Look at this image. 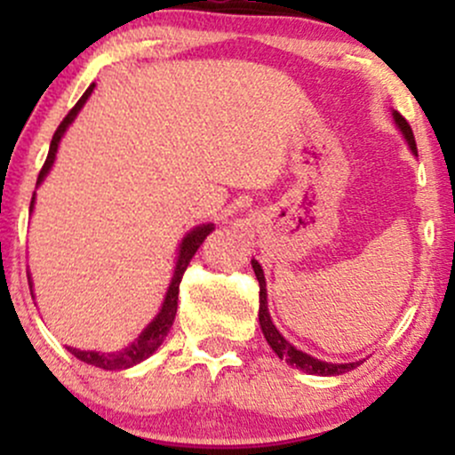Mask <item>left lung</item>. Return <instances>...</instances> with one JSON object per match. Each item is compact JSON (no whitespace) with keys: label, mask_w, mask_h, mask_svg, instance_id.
<instances>
[{"label":"left lung","mask_w":455,"mask_h":455,"mask_svg":"<svg viewBox=\"0 0 455 455\" xmlns=\"http://www.w3.org/2000/svg\"><path fill=\"white\" fill-rule=\"evenodd\" d=\"M394 122L398 124L400 132L404 134V139L409 140V148L412 154H417V145H415V137H412V130L409 126V122H406L404 117L398 111H394ZM252 269L254 274H257V280H259V323H260V329H263V336L265 340L271 348H274V353L278 355L280 359H284L286 363L293 365V368H299L304 370L307 374H316V377H336V374H344L348 372V370L357 368L362 362H353V363H327V362H321V359L316 357H310V355L304 353V351H297V348L291 344L289 340H284V336L275 329L274 323H271V316H269V307H267V289H265V274L263 269H260L259 260L252 259Z\"/></svg>","instance_id":"8db88e82"}]
</instances>
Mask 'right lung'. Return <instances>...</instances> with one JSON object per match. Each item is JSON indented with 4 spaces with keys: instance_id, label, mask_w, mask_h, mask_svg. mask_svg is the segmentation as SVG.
I'll return each instance as SVG.
<instances>
[{
    "instance_id": "right-lung-1",
    "label": "right lung",
    "mask_w": 455,
    "mask_h": 455,
    "mask_svg": "<svg viewBox=\"0 0 455 455\" xmlns=\"http://www.w3.org/2000/svg\"><path fill=\"white\" fill-rule=\"evenodd\" d=\"M93 87L96 85H90L87 87V92L83 93L81 100H78L75 107L70 108V113L66 115L64 122L60 124V128L55 130L53 134V140H51V148H49V156H46L44 160V166L43 171H40L38 175V184H43V180L46 177V173L51 171V166H53L55 162V154H57V148H60V140L64 137L66 128L70 126L72 122H75L76 113L81 111L83 104L87 102V98L92 96ZM36 196V192H34ZM34 210V198H31V205H29V212ZM213 231V224H203V227H196L195 231H190L184 237V242L180 245V257H177V263H175V271H173V280H171L169 284V291H166V297L164 301H162V307L158 312V316L154 318V321L149 323L148 327H145V331L140 333V336L134 340L130 347L124 348V351L119 353H98V351H78V348H70L68 347V351L75 355L76 359H81V362L90 363V365H96V368H102V370H126V368H132V365H137L143 362V359H148L149 355H154L158 351V347L162 342H164L166 333H169L171 325H173L175 321V315H177V297H180V282L184 278V271L188 265H190L192 257H195V252L198 248H201V243L205 242L207 235ZM29 291H31V282H29Z\"/></svg>"
}]
</instances>
